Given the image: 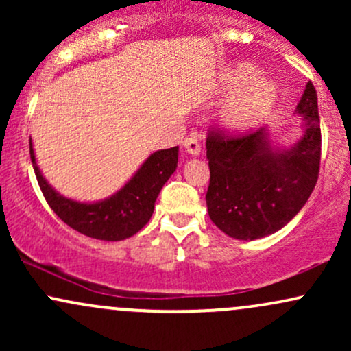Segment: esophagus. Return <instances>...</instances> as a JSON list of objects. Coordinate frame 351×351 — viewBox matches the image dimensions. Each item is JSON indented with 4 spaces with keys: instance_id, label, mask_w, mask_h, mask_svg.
Listing matches in <instances>:
<instances>
[{
    "instance_id": "1",
    "label": "esophagus",
    "mask_w": 351,
    "mask_h": 351,
    "mask_svg": "<svg viewBox=\"0 0 351 351\" xmlns=\"http://www.w3.org/2000/svg\"><path fill=\"white\" fill-rule=\"evenodd\" d=\"M183 148H184V152L191 156H198L201 152L199 142L196 138H193V136H186V138L183 140Z\"/></svg>"
}]
</instances>
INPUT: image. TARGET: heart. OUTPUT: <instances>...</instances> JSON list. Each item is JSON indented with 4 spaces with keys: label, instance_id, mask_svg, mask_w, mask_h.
<instances>
[{
    "label": "heart",
    "instance_id": "1",
    "mask_svg": "<svg viewBox=\"0 0 351 351\" xmlns=\"http://www.w3.org/2000/svg\"><path fill=\"white\" fill-rule=\"evenodd\" d=\"M228 87H236L219 108V120L229 130H245L271 110L276 100V86L271 80L256 77V69L241 64L224 75Z\"/></svg>",
    "mask_w": 351,
    "mask_h": 351
}]
</instances>
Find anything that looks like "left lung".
Wrapping results in <instances>:
<instances>
[{
	"label": "left lung",
	"instance_id": "8db88e82",
	"mask_svg": "<svg viewBox=\"0 0 351 351\" xmlns=\"http://www.w3.org/2000/svg\"><path fill=\"white\" fill-rule=\"evenodd\" d=\"M295 112L302 115V136L287 150L272 147L264 127L241 135L209 130L208 213L228 236L252 241L274 234L312 195L320 170L322 134L310 80Z\"/></svg>",
	"mask_w": 351,
	"mask_h": 351
}]
</instances>
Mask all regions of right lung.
<instances>
[{
  "instance_id": "obj_1",
  "label": "right lung",
  "mask_w": 351,
  "mask_h": 351,
  "mask_svg": "<svg viewBox=\"0 0 351 351\" xmlns=\"http://www.w3.org/2000/svg\"><path fill=\"white\" fill-rule=\"evenodd\" d=\"M29 153L39 188L52 211L80 234L100 241H122L136 234L150 221L155 201L178 165V147L158 150L152 153L127 184L110 198L79 203L59 195L44 180L36 165L31 140Z\"/></svg>"
}]
</instances>
